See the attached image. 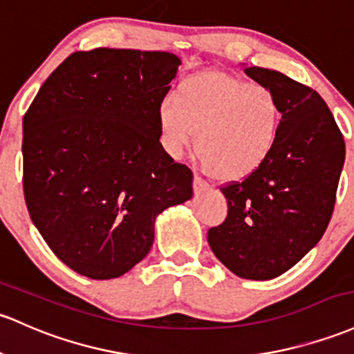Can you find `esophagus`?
<instances>
[{
  "mask_svg": "<svg viewBox=\"0 0 354 354\" xmlns=\"http://www.w3.org/2000/svg\"><path fill=\"white\" fill-rule=\"evenodd\" d=\"M205 186H207V183H205L203 178H201L198 173H195V178H193V188H195V192H201Z\"/></svg>",
  "mask_w": 354,
  "mask_h": 354,
  "instance_id": "34e87169",
  "label": "esophagus"
}]
</instances>
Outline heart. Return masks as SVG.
<instances>
[{
    "label": "heart",
    "mask_w": 354,
    "mask_h": 354,
    "mask_svg": "<svg viewBox=\"0 0 354 354\" xmlns=\"http://www.w3.org/2000/svg\"><path fill=\"white\" fill-rule=\"evenodd\" d=\"M161 142L181 156L196 134V153L220 180H240L257 171L274 153L284 109L263 84L221 72H203L166 94L158 107Z\"/></svg>",
    "instance_id": "1"
}]
</instances>
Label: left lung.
I'll list each match as a JSON object with an SVG mask.
<instances>
[{"label":"left lung","instance_id":"obj_1","mask_svg":"<svg viewBox=\"0 0 354 354\" xmlns=\"http://www.w3.org/2000/svg\"><path fill=\"white\" fill-rule=\"evenodd\" d=\"M284 109L274 153L257 171L220 186L227 218L208 230L216 259L235 275L269 281L294 267L324 235L344 165V139L322 97L277 70L245 67Z\"/></svg>","mask_w":354,"mask_h":354}]
</instances>
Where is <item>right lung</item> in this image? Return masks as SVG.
<instances>
[{
	"label": "right lung",
	"mask_w": 354,
	"mask_h": 354,
	"mask_svg": "<svg viewBox=\"0 0 354 354\" xmlns=\"http://www.w3.org/2000/svg\"><path fill=\"white\" fill-rule=\"evenodd\" d=\"M181 60L95 48L65 58L23 118V192L46 245L95 281L149 254L154 220L193 196V173L162 149L158 107Z\"/></svg>",
	"instance_id": "add662e5"
}]
</instances>
